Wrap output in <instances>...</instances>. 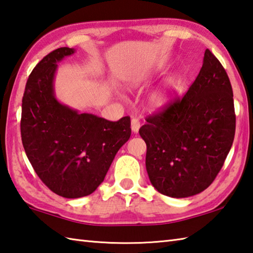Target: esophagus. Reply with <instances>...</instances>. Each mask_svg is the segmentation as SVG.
Segmentation results:
<instances>
[{
	"label": "esophagus",
	"instance_id": "34e87169",
	"mask_svg": "<svg viewBox=\"0 0 253 253\" xmlns=\"http://www.w3.org/2000/svg\"><path fill=\"white\" fill-rule=\"evenodd\" d=\"M140 126H141V123L139 121V119L136 118H133L131 120V128H132V132L133 133H137L140 130Z\"/></svg>",
	"mask_w": 253,
	"mask_h": 253
}]
</instances>
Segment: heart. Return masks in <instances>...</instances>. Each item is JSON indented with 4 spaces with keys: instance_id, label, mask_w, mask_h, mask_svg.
<instances>
[{
    "instance_id": "heart-1",
    "label": "heart",
    "mask_w": 253,
    "mask_h": 253,
    "mask_svg": "<svg viewBox=\"0 0 253 253\" xmlns=\"http://www.w3.org/2000/svg\"><path fill=\"white\" fill-rule=\"evenodd\" d=\"M155 71L151 69L146 70H140L132 76V77L127 80V88L131 90H140L146 84H149L152 78H154ZM176 87H177V77L176 76H171L166 82L159 87L157 89L153 90L147 97L146 103L151 110L159 111L162 109L166 108L169 104L171 98Z\"/></svg>"
}]
</instances>
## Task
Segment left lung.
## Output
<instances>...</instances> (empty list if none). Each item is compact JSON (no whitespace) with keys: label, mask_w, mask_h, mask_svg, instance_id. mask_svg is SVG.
<instances>
[{"label":"left lung","mask_w":253,"mask_h":253,"mask_svg":"<svg viewBox=\"0 0 253 253\" xmlns=\"http://www.w3.org/2000/svg\"><path fill=\"white\" fill-rule=\"evenodd\" d=\"M146 122L139 133L157 192L185 198L206 189L225 163L236 131L230 80L211 50L185 96Z\"/></svg>","instance_id":"obj_1"}]
</instances>
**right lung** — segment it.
<instances>
[{"instance_id": "right-lung-1", "label": "right lung", "mask_w": 253, "mask_h": 253, "mask_svg": "<svg viewBox=\"0 0 253 253\" xmlns=\"http://www.w3.org/2000/svg\"><path fill=\"white\" fill-rule=\"evenodd\" d=\"M75 52L60 47L45 56L28 77L22 100L21 134L27 159L42 182L65 198L92 194L131 135L130 117L108 121L56 98L57 63Z\"/></svg>"}]
</instances>
